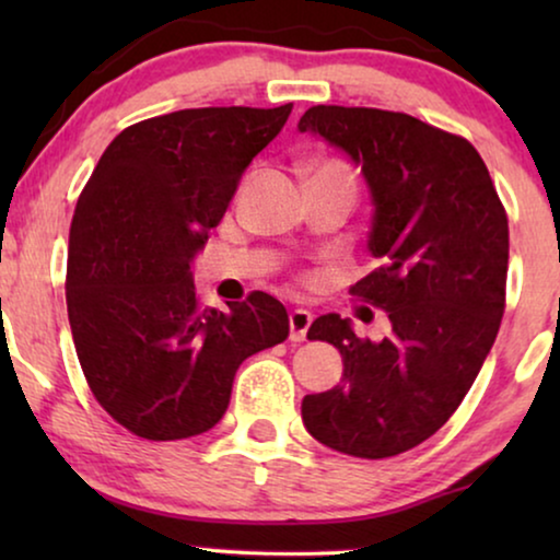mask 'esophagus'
<instances>
[{
    "instance_id": "esophagus-1",
    "label": "esophagus",
    "mask_w": 560,
    "mask_h": 560,
    "mask_svg": "<svg viewBox=\"0 0 560 560\" xmlns=\"http://www.w3.org/2000/svg\"><path fill=\"white\" fill-rule=\"evenodd\" d=\"M311 311L305 308H295L290 311V341H303L305 334H308L311 328Z\"/></svg>"
}]
</instances>
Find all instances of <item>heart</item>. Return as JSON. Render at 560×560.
<instances>
[{
    "label": "heart",
    "instance_id": "1",
    "mask_svg": "<svg viewBox=\"0 0 560 560\" xmlns=\"http://www.w3.org/2000/svg\"><path fill=\"white\" fill-rule=\"evenodd\" d=\"M318 171H341V173H349V167L339 163V160H324V163L318 165Z\"/></svg>",
    "mask_w": 560,
    "mask_h": 560
}]
</instances>
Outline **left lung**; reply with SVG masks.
<instances>
[{"label": "left lung", "instance_id": "1", "mask_svg": "<svg viewBox=\"0 0 560 560\" xmlns=\"http://www.w3.org/2000/svg\"><path fill=\"white\" fill-rule=\"evenodd\" d=\"M298 129L362 165L374 270L351 295L393 324L370 341L336 313L313 320L308 339L341 351L343 377L303 397V423L341 454L397 456L454 416L492 349L508 288V213L474 144L410 114L318 104Z\"/></svg>", "mask_w": 560, "mask_h": 560}]
</instances>
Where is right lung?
<instances>
[{"label": "right lung", "instance_id": "add662e5", "mask_svg": "<svg viewBox=\"0 0 560 560\" xmlns=\"http://www.w3.org/2000/svg\"><path fill=\"white\" fill-rule=\"evenodd\" d=\"M290 112L206 106L137 121L81 190L66 270L75 354L96 402L140 439L209 431L244 359L288 339L285 305L259 290L203 308L190 262Z\"/></svg>", "mask_w": 560, "mask_h": 560}]
</instances>
